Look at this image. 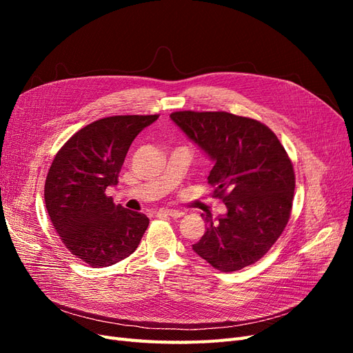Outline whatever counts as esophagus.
Here are the masks:
<instances>
[{"label":"esophagus","mask_w":353,"mask_h":353,"mask_svg":"<svg viewBox=\"0 0 353 353\" xmlns=\"http://www.w3.org/2000/svg\"><path fill=\"white\" fill-rule=\"evenodd\" d=\"M163 213H165V215L170 216V218H174V219H178V218L184 215V212H181V210H165Z\"/></svg>","instance_id":"obj_1"}]
</instances>
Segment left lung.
<instances>
[{
	"mask_svg": "<svg viewBox=\"0 0 353 353\" xmlns=\"http://www.w3.org/2000/svg\"><path fill=\"white\" fill-rule=\"evenodd\" d=\"M172 119L215 165L208 176L227 215L212 221L193 250L222 272L258 262L290 219L294 170L276 135L262 122L228 112H174Z\"/></svg>",
	"mask_w": 353,
	"mask_h": 353,
	"instance_id": "1",
	"label": "left lung"
}]
</instances>
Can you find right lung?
Segmentation results:
<instances>
[{"mask_svg":"<svg viewBox=\"0 0 353 353\" xmlns=\"http://www.w3.org/2000/svg\"><path fill=\"white\" fill-rule=\"evenodd\" d=\"M159 114L110 116L83 126L57 152L46 179L48 216L66 249L92 268L128 258L148 227L144 213L114 205L117 178L134 138Z\"/></svg>","mask_w":353,"mask_h":353,"instance_id":"right-lung-1","label":"right lung"}]
</instances>
